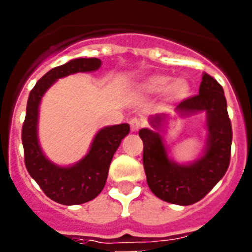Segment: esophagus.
I'll use <instances>...</instances> for the list:
<instances>
[{
    "label": "esophagus",
    "mask_w": 252,
    "mask_h": 252,
    "mask_svg": "<svg viewBox=\"0 0 252 252\" xmlns=\"http://www.w3.org/2000/svg\"><path fill=\"white\" fill-rule=\"evenodd\" d=\"M142 126H144V122H142V120L136 119V117H133V119L130 120L131 131H139Z\"/></svg>",
    "instance_id": "34e87169"
}]
</instances>
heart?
Masks as SVG:
<instances>
[{"label":"heart","instance_id":"heart-1","mask_svg":"<svg viewBox=\"0 0 252 252\" xmlns=\"http://www.w3.org/2000/svg\"><path fill=\"white\" fill-rule=\"evenodd\" d=\"M142 88L149 93L166 92L171 99H183L189 92V84L184 79H173L170 75L155 74L148 78Z\"/></svg>","mask_w":252,"mask_h":252}]
</instances>
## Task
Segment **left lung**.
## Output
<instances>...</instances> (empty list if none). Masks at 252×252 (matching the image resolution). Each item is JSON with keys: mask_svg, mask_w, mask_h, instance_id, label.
Instances as JSON below:
<instances>
[{"mask_svg": "<svg viewBox=\"0 0 252 252\" xmlns=\"http://www.w3.org/2000/svg\"><path fill=\"white\" fill-rule=\"evenodd\" d=\"M177 111H206L209 137L204 155L192 165H178L169 160L159 132L141 128L139 135L144 142L142 164L154 194L169 203L189 206L206 197L226 174L231 159L232 126L223 88L206 73L202 77L199 93L180 102ZM164 119L165 116L157 115L150 122L158 128Z\"/></svg>", "mask_w": 252, "mask_h": 252, "instance_id": "1", "label": "left lung"}]
</instances>
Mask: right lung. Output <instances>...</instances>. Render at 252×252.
<instances>
[{"instance_id": "obj_1", "label": "right lung", "mask_w": 252, "mask_h": 252, "mask_svg": "<svg viewBox=\"0 0 252 252\" xmlns=\"http://www.w3.org/2000/svg\"><path fill=\"white\" fill-rule=\"evenodd\" d=\"M101 66L97 58H78L55 66L40 78L29 94L25 121L22 125V145L25 166L31 178L39 184L46 197L65 206L92 201L106 184L113 154L121 140L130 132L127 124L104 127L95 135L90 153L81 161L69 168H60L49 161L37 142V112L40 99L59 78L78 72H92Z\"/></svg>"}]
</instances>
